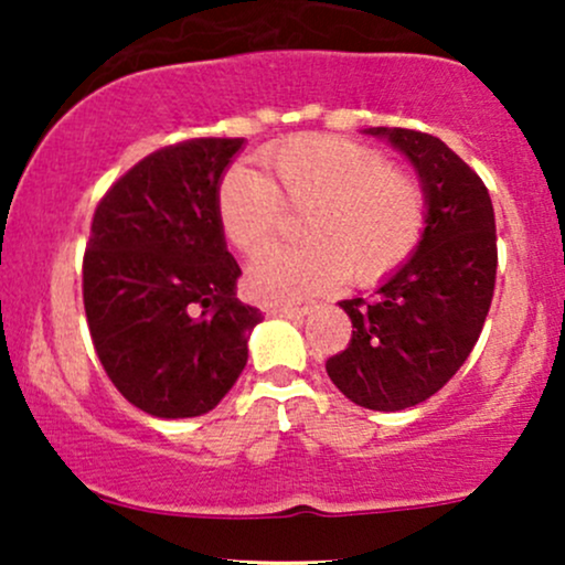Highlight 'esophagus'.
I'll return each instance as SVG.
<instances>
[{"mask_svg": "<svg viewBox=\"0 0 565 565\" xmlns=\"http://www.w3.org/2000/svg\"><path fill=\"white\" fill-rule=\"evenodd\" d=\"M316 305L313 302H305V305H270V308H265V313L268 316H281V319H300V316L310 313Z\"/></svg>", "mask_w": 565, "mask_h": 565, "instance_id": "1", "label": "esophagus"}]
</instances>
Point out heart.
Returning a JSON list of instances; mask_svg holds the SVG:
<instances>
[{"label":"heart","instance_id":"1","mask_svg":"<svg viewBox=\"0 0 565 565\" xmlns=\"http://www.w3.org/2000/svg\"><path fill=\"white\" fill-rule=\"evenodd\" d=\"M263 172L231 167L217 185L223 236L257 255L281 231L284 206L305 212L302 246L252 263L246 287L263 302H291L348 281L369 287L412 257L427 223L419 174L377 148L334 135L295 138L263 157Z\"/></svg>","mask_w":565,"mask_h":565}]
</instances>
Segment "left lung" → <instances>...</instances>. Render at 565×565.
<instances>
[{
	"instance_id": "8db88e82",
	"label": "left lung",
	"mask_w": 565,
	"mask_h": 565,
	"mask_svg": "<svg viewBox=\"0 0 565 565\" xmlns=\"http://www.w3.org/2000/svg\"><path fill=\"white\" fill-rule=\"evenodd\" d=\"M414 164L427 191L417 252L369 297L342 300L353 321L327 374L353 404L401 412L438 393L481 337L497 281V223L489 188L444 140L372 127Z\"/></svg>"
}]
</instances>
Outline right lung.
Returning <instances> with one entry per match:
<instances>
[{"label":"right lung","instance_id":"add662e5","mask_svg":"<svg viewBox=\"0 0 565 565\" xmlns=\"http://www.w3.org/2000/svg\"><path fill=\"white\" fill-rule=\"evenodd\" d=\"M244 138L159 148L95 206L82 265L89 337L108 380L151 417L215 408L246 366L263 321L236 300L242 268L225 249L215 196Z\"/></svg>","mask_w":565,"mask_h":565}]
</instances>
